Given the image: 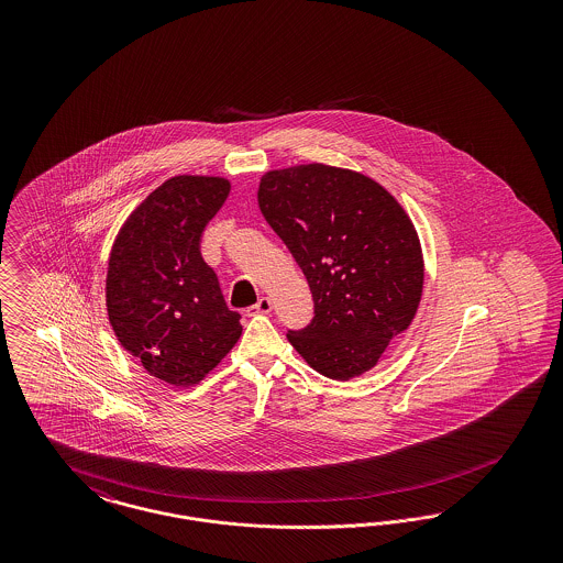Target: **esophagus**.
<instances>
[{"instance_id":"1","label":"esophagus","mask_w":563,"mask_h":563,"mask_svg":"<svg viewBox=\"0 0 563 563\" xmlns=\"http://www.w3.org/2000/svg\"><path fill=\"white\" fill-rule=\"evenodd\" d=\"M269 310H272V299L269 297H262L255 306L246 308V314L249 317H253V314H268Z\"/></svg>"}]
</instances>
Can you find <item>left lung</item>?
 <instances>
[{
  "label": "left lung",
  "instance_id": "obj_1",
  "mask_svg": "<svg viewBox=\"0 0 563 563\" xmlns=\"http://www.w3.org/2000/svg\"><path fill=\"white\" fill-rule=\"evenodd\" d=\"M257 200L314 299L312 321L289 329V342L331 379L369 372L422 295L420 241L401 205L374 179L327 164L272 170Z\"/></svg>",
  "mask_w": 563,
  "mask_h": 563
}]
</instances>
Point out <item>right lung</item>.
Returning <instances> with one entry per match:
<instances>
[{
	"instance_id": "obj_1",
	"label": "right lung",
	"mask_w": 563,
	"mask_h": 563,
	"mask_svg": "<svg viewBox=\"0 0 563 563\" xmlns=\"http://www.w3.org/2000/svg\"><path fill=\"white\" fill-rule=\"evenodd\" d=\"M228 194L219 177H173L136 207L111 249L109 322L150 374L175 386L200 382L241 338V314L200 253Z\"/></svg>"
}]
</instances>
